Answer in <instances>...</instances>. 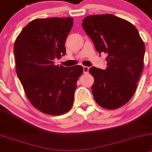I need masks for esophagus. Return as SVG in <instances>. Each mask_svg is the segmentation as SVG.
<instances>
[{"instance_id": "1", "label": "esophagus", "mask_w": 152, "mask_h": 152, "mask_svg": "<svg viewBox=\"0 0 152 152\" xmlns=\"http://www.w3.org/2000/svg\"><path fill=\"white\" fill-rule=\"evenodd\" d=\"M88 71H89L88 66H83V72H84L85 74H86V73L88 72Z\"/></svg>"}]
</instances>
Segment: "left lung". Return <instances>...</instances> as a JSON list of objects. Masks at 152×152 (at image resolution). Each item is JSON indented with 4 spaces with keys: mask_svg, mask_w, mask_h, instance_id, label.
<instances>
[{
    "mask_svg": "<svg viewBox=\"0 0 152 152\" xmlns=\"http://www.w3.org/2000/svg\"><path fill=\"white\" fill-rule=\"evenodd\" d=\"M83 28L99 53H107V68H90L94 77L93 96L105 109L122 107L132 98L143 71L145 45L131 23L112 14L92 15Z\"/></svg>",
    "mask_w": 152,
    "mask_h": 152,
    "instance_id": "8db88e82",
    "label": "left lung"
}]
</instances>
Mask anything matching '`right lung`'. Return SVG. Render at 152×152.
Instances as JSON below:
<instances>
[{"mask_svg": "<svg viewBox=\"0 0 152 152\" xmlns=\"http://www.w3.org/2000/svg\"><path fill=\"white\" fill-rule=\"evenodd\" d=\"M73 25L72 17L37 19L25 26L14 46L16 69L27 99L37 109L60 115L72 108L80 65H55L66 53L65 41Z\"/></svg>", "mask_w": 152, "mask_h": 152, "instance_id": "1", "label": "right lung"}]
</instances>
